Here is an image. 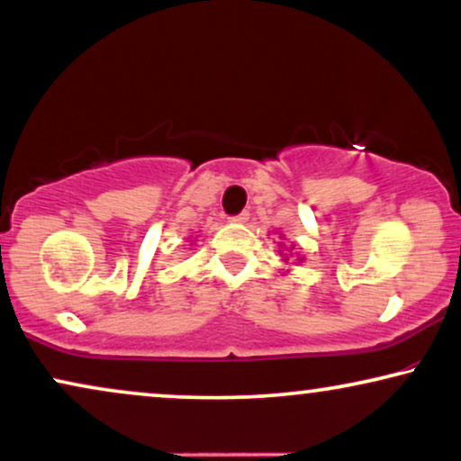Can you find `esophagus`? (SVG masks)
I'll return each instance as SVG.
<instances>
[{
  "instance_id": "34e87169",
  "label": "esophagus",
  "mask_w": 461,
  "mask_h": 461,
  "mask_svg": "<svg viewBox=\"0 0 461 461\" xmlns=\"http://www.w3.org/2000/svg\"><path fill=\"white\" fill-rule=\"evenodd\" d=\"M248 220H249V212H241L237 213V216H232L230 222H248Z\"/></svg>"
}]
</instances>
